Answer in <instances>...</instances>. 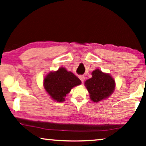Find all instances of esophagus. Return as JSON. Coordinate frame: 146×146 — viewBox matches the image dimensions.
<instances>
[{
    "label": "esophagus",
    "mask_w": 146,
    "mask_h": 146,
    "mask_svg": "<svg viewBox=\"0 0 146 146\" xmlns=\"http://www.w3.org/2000/svg\"><path fill=\"white\" fill-rule=\"evenodd\" d=\"M79 79H80V80H81L82 82H83L84 81V79H85V78H84V75H80L79 76Z\"/></svg>",
    "instance_id": "1"
}]
</instances>
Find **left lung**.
Masks as SVG:
<instances>
[{
  "label": "left lung",
  "instance_id": "obj_1",
  "mask_svg": "<svg viewBox=\"0 0 146 146\" xmlns=\"http://www.w3.org/2000/svg\"><path fill=\"white\" fill-rule=\"evenodd\" d=\"M92 75V78L86 80L84 84L90 94L91 100L97 103L107 98L113 92L115 80L109 74L98 69L93 71Z\"/></svg>",
  "mask_w": 146,
  "mask_h": 146
}]
</instances>
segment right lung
I'll return each instance as SVG.
<instances>
[{
    "label": "right lung",
    "instance_id": "right-lung-1",
    "mask_svg": "<svg viewBox=\"0 0 146 146\" xmlns=\"http://www.w3.org/2000/svg\"><path fill=\"white\" fill-rule=\"evenodd\" d=\"M80 83L81 81L77 76L67 71L64 67L48 73L44 79L46 91L54 100L58 102L65 101V97L70 92L71 88Z\"/></svg>",
    "mask_w": 146,
    "mask_h": 146
}]
</instances>
